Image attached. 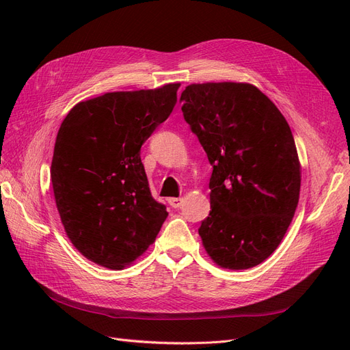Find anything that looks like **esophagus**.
<instances>
[{"mask_svg":"<svg viewBox=\"0 0 350 350\" xmlns=\"http://www.w3.org/2000/svg\"><path fill=\"white\" fill-rule=\"evenodd\" d=\"M184 203V198L183 197H174V198H169V204H171L174 208L181 207Z\"/></svg>","mask_w":350,"mask_h":350,"instance_id":"34e87169","label":"esophagus"}]
</instances>
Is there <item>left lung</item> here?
<instances>
[{
  "instance_id": "obj_1",
  "label": "left lung",
  "mask_w": 350,
  "mask_h": 350,
  "mask_svg": "<svg viewBox=\"0 0 350 350\" xmlns=\"http://www.w3.org/2000/svg\"><path fill=\"white\" fill-rule=\"evenodd\" d=\"M185 121L213 166L198 235L221 269L247 270L276 251L298 207L301 162L289 124L250 83L188 84Z\"/></svg>"
}]
</instances>
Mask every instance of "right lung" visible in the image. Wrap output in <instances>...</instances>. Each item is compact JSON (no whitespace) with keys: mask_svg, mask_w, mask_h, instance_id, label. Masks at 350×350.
<instances>
[{"mask_svg":"<svg viewBox=\"0 0 350 350\" xmlns=\"http://www.w3.org/2000/svg\"><path fill=\"white\" fill-rule=\"evenodd\" d=\"M181 83L108 92L74 105L51 163L66 234L88 260L122 270L154 242L166 207L152 197L142 144L171 115Z\"/></svg>","mask_w":350,"mask_h":350,"instance_id":"1","label":"right lung"}]
</instances>
